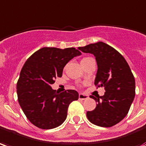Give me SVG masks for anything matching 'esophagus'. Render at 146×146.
I'll list each match as a JSON object with an SVG mask.
<instances>
[{
  "label": "esophagus",
  "mask_w": 146,
  "mask_h": 146,
  "mask_svg": "<svg viewBox=\"0 0 146 146\" xmlns=\"http://www.w3.org/2000/svg\"><path fill=\"white\" fill-rule=\"evenodd\" d=\"M78 98L80 99V100H86L88 98V96L85 95V94H82V93H80L79 95H78Z\"/></svg>",
  "instance_id": "1"
}]
</instances>
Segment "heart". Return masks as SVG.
Returning <instances> with one entry per match:
<instances>
[{"instance_id":"obj_1","label":"heart","mask_w":146,"mask_h":146,"mask_svg":"<svg viewBox=\"0 0 146 146\" xmlns=\"http://www.w3.org/2000/svg\"><path fill=\"white\" fill-rule=\"evenodd\" d=\"M89 59H91L90 57H84L82 60H81V64H83V63H85L86 61H87L88 60H89Z\"/></svg>"}]
</instances>
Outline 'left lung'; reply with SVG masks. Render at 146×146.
<instances>
[{"label":"left lung","instance_id":"obj_1","mask_svg":"<svg viewBox=\"0 0 146 146\" xmlns=\"http://www.w3.org/2000/svg\"><path fill=\"white\" fill-rule=\"evenodd\" d=\"M84 53L93 54L97 63L95 86L104 87L106 92L97 98L95 110L87 111L89 121L100 127H112L124 119L135 96V80L124 57L112 46L103 42L78 47Z\"/></svg>","mask_w":146,"mask_h":146}]
</instances>
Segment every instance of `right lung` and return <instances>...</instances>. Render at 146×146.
Masks as SVG:
<instances>
[{
	"label": "right lung",
	"instance_id": "1",
	"mask_svg": "<svg viewBox=\"0 0 146 146\" xmlns=\"http://www.w3.org/2000/svg\"><path fill=\"white\" fill-rule=\"evenodd\" d=\"M74 47H43L29 57L17 82L19 105L31 123L41 129H52L65 121L68 108L78 99L75 90L56 92L51 88L73 57L81 55Z\"/></svg>",
	"mask_w": 146,
	"mask_h": 146
}]
</instances>
